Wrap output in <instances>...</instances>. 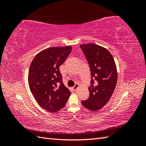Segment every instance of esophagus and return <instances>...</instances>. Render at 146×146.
I'll list each match as a JSON object with an SVG mask.
<instances>
[{
  "label": "esophagus",
  "instance_id": "34e87169",
  "mask_svg": "<svg viewBox=\"0 0 146 146\" xmlns=\"http://www.w3.org/2000/svg\"><path fill=\"white\" fill-rule=\"evenodd\" d=\"M78 86H79L78 83H76V85H75L72 87L73 90H76L77 89V88H78Z\"/></svg>",
  "mask_w": 146,
  "mask_h": 146
}]
</instances>
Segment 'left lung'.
Listing matches in <instances>:
<instances>
[{
    "instance_id": "obj_1",
    "label": "left lung",
    "mask_w": 146,
    "mask_h": 146,
    "mask_svg": "<svg viewBox=\"0 0 146 146\" xmlns=\"http://www.w3.org/2000/svg\"><path fill=\"white\" fill-rule=\"evenodd\" d=\"M90 67L89 98L82 101L91 111H97L107 104L116 86L117 72L112 55L103 47L93 43L80 46Z\"/></svg>"
}]
</instances>
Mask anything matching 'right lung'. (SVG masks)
I'll use <instances>...</instances> for the list:
<instances>
[{
  "label": "right lung",
  "instance_id": "obj_1",
  "mask_svg": "<svg viewBox=\"0 0 146 146\" xmlns=\"http://www.w3.org/2000/svg\"><path fill=\"white\" fill-rule=\"evenodd\" d=\"M72 50L71 46L50 47L35 56L29 72L31 92L40 107L56 112L63 108L70 92L63 83L60 66Z\"/></svg>",
  "mask_w": 146,
  "mask_h": 146
}]
</instances>
